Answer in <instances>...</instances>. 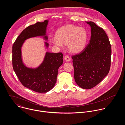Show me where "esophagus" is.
<instances>
[{"label": "esophagus", "instance_id": "1", "mask_svg": "<svg viewBox=\"0 0 125 125\" xmlns=\"http://www.w3.org/2000/svg\"><path fill=\"white\" fill-rule=\"evenodd\" d=\"M64 59H65L66 61H70V57L69 56L66 55V56H65Z\"/></svg>", "mask_w": 125, "mask_h": 125}]
</instances>
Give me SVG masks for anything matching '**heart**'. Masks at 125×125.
Returning <instances> with one entry per match:
<instances>
[{"instance_id": "obj_1", "label": "heart", "mask_w": 125, "mask_h": 125, "mask_svg": "<svg viewBox=\"0 0 125 125\" xmlns=\"http://www.w3.org/2000/svg\"><path fill=\"white\" fill-rule=\"evenodd\" d=\"M52 43L57 46H68L73 52H79L83 50L86 42L87 34L85 29L73 25L63 26L55 34Z\"/></svg>"}]
</instances>
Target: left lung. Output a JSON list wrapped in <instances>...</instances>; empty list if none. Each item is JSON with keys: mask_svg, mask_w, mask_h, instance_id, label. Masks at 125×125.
Returning <instances> with one entry per match:
<instances>
[{"mask_svg": "<svg viewBox=\"0 0 125 125\" xmlns=\"http://www.w3.org/2000/svg\"><path fill=\"white\" fill-rule=\"evenodd\" d=\"M91 29L89 43L79 53L73 55L76 83L81 88L91 89L108 74L111 66V46L103 28L86 22Z\"/></svg>", "mask_w": 125, "mask_h": 125, "instance_id": "8db88e82", "label": "left lung"}]
</instances>
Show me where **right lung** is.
Wrapping results in <instances>:
<instances>
[{
    "label": "right lung",
    "instance_id": "1",
    "mask_svg": "<svg viewBox=\"0 0 125 125\" xmlns=\"http://www.w3.org/2000/svg\"><path fill=\"white\" fill-rule=\"evenodd\" d=\"M48 20L29 25L21 32L12 46V66L21 83L25 87L38 93H46L54 86L58 68L63 62L62 52H46L42 63L37 68H27L24 64L21 55V47L26 39L37 36H46ZM48 48L49 44L45 42Z\"/></svg>",
    "mask_w": 125,
    "mask_h": 125
}]
</instances>
